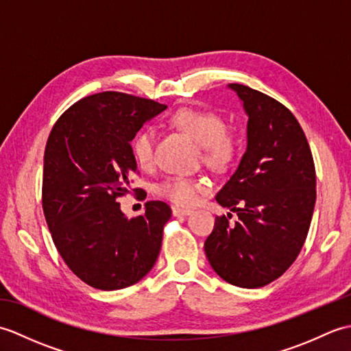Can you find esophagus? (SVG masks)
<instances>
[{
	"label": "esophagus",
	"mask_w": 351,
	"mask_h": 351,
	"mask_svg": "<svg viewBox=\"0 0 351 351\" xmlns=\"http://www.w3.org/2000/svg\"><path fill=\"white\" fill-rule=\"evenodd\" d=\"M171 213H173L175 217H180V215H189L191 211H190V210H187V208L173 206V208H171Z\"/></svg>",
	"instance_id": "esophagus-1"
}]
</instances>
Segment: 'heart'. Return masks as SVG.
Masks as SVG:
<instances>
[{"mask_svg":"<svg viewBox=\"0 0 351 351\" xmlns=\"http://www.w3.org/2000/svg\"><path fill=\"white\" fill-rule=\"evenodd\" d=\"M170 122L202 146L204 160L210 166L223 167L234 160L237 140L232 134L225 130V122L214 111L185 107L175 111L170 117ZM155 136L152 126H145L131 141L132 155L141 167H149L154 161ZM204 189V182L197 178L173 175L158 184L156 193L176 205L189 206L196 202L199 193Z\"/></svg>","mask_w":351,"mask_h":351,"instance_id":"heart-1","label":"heart"}]
</instances>
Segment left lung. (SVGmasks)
I'll return each instance as SVG.
<instances>
[{
  "label": "left lung",
  "instance_id": "1",
  "mask_svg": "<svg viewBox=\"0 0 351 351\" xmlns=\"http://www.w3.org/2000/svg\"><path fill=\"white\" fill-rule=\"evenodd\" d=\"M247 114V147L215 200L237 213L215 217L205 253L223 280L259 288L280 278L299 255L317 199L314 158L291 111L270 96L229 84Z\"/></svg>",
  "mask_w": 351,
  "mask_h": 351
}]
</instances>
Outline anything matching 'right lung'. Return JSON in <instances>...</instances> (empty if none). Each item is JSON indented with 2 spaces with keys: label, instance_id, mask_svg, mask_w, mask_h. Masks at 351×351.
Here are the masks:
<instances>
[{
  "label": "right lung",
  "instance_id": "add662e5",
  "mask_svg": "<svg viewBox=\"0 0 351 351\" xmlns=\"http://www.w3.org/2000/svg\"><path fill=\"white\" fill-rule=\"evenodd\" d=\"M166 108L102 92L73 104L52 126L43 156V214L66 265L93 288L131 287L160 255L170 206L151 200L145 214L128 219L117 197L128 195L137 173L131 140Z\"/></svg>",
  "mask_w": 351,
  "mask_h": 351
}]
</instances>
